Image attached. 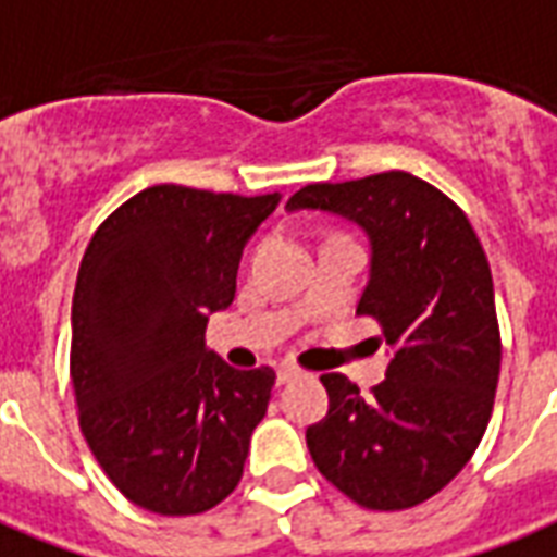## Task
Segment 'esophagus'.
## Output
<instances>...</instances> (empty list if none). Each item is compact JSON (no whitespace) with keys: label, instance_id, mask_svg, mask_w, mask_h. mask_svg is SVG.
Wrapping results in <instances>:
<instances>
[{"label":"esophagus","instance_id":"obj_1","mask_svg":"<svg viewBox=\"0 0 557 557\" xmlns=\"http://www.w3.org/2000/svg\"><path fill=\"white\" fill-rule=\"evenodd\" d=\"M300 377V369L298 366H292V362H280L277 366V383H289Z\"/></svg>","mask_w":557,"mask_h":557}]
</instances>
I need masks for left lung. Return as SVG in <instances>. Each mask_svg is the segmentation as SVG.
I'll use <instances>...</instances> for the list:
<instances>
[{
    "label": "left lung",
    "mask_w": 557,
    "mask_h": 557,
    "mask_svg": "<svg viewBox=\"0 0 557 557\" xmlns=\"http://www.w3.org/2000/svg\"><path fill=\"white\" fill-rule=\"evenodd\" d=\"M286 209L366 230L372 268L357 315L393 345L369 398L345 374H321L331 410L307 428L312 460L362 508H416L467 467L493 413L502 336L484 247L455 200L405 171L304 185Z\"/></svg>",
    "instance_id": "obj_1"
}]
</instances>
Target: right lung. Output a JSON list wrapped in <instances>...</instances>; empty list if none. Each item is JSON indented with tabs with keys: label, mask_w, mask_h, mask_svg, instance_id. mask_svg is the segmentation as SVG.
Returning a JSON list of instances; mask_svg holds the SVG:
<instances>
[{
	"label": "right lung",
	"mask_w": 557,
	"mask_h": 557,
	"mask_svg": "<svg viewBox=\"0 0 557 557\" xmlns=\"http://www.w3.org/2000/svg\"><path fill=\"white\" fill-rule=\"evenodd\" d=\"M280 195L152 185L90 238L73 292L70 381L102 472L138 508L203 513L245 472L274 369L206 351V321L236 298L238 259Z\"/></svg>",
	"instance_id": "add662e5"
}]
</instances>
